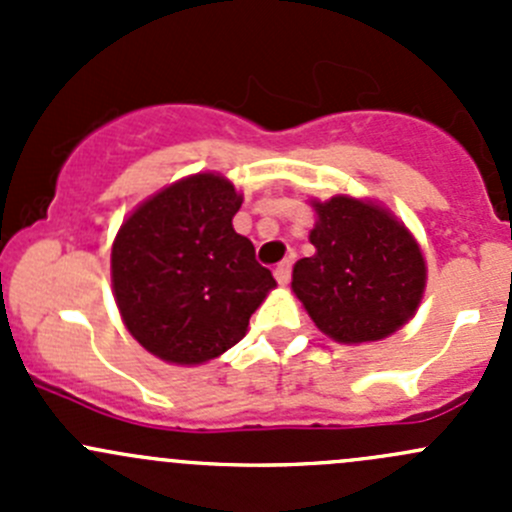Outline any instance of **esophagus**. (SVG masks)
I'll return each instance as SVG.
<instances>
[{"mask_svg": "<svg viewBox=\"0 0 512 512\" xmlns=\"http://www.w3.org/2000/svg\"><path fill=\"white\" fill-rule=\"evenodd\" d=\"M289 275H292V262H289V260L280 262V265L275 267V277H277V282H280L282 287H287V282H289Z\"/></svg>", "mask_w": 512, "mask_h": 512, "instance_id": "obj_1", "label": "esophagus"}]
</instances>
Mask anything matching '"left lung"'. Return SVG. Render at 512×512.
Listing matches in <instances>:
<instances>
[{"mask_svg":"<svg viewBox=\"0 0 512 512\" xmlns=\"http://www.w3.org/2000/svg\"><path fill=\"white\" fill-rule=\"evenodd\" d=\"M312 257L292 270V292L317 329L339 344L381 342L416 314L426 260L389 208L354 195L309 200Z\"/></svg>","mask_w":512,"mask_h":512,"instance_id":"left-lung-1","label":"left lung"}]
</instances>
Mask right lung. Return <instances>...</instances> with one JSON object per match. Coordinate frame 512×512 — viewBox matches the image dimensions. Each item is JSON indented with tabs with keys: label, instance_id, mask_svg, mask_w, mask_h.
<instances>
[{
	"label": "right lung",
	"instance_id": "right-lung-1",
	"mask_svg": "<svg viewBox=\"0 0 512 512\" xmlns=\"http://www.w3.org/2000/svg\"><path fill=\"white\" fill-rule=\"evenodd\" d=\"M242 193L220 173H195L143 200L111 247L113 299L131 337L178 366L218 359L277 287L232 218Z\"/></svg>",
	"mask_w": 512,
	"mask_h": 512
}]
</instances>
